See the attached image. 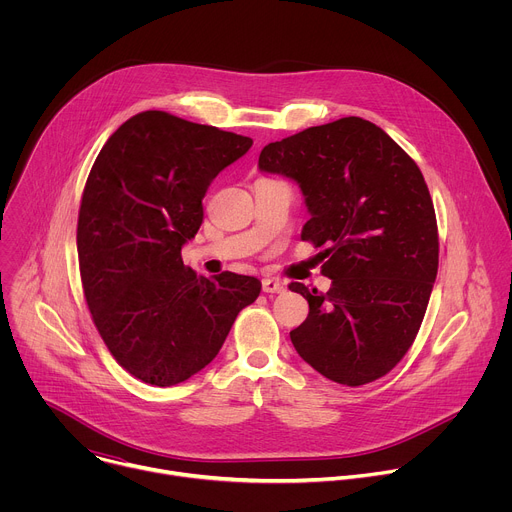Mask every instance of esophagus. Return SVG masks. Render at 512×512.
Returning <instances> with one entry per match:
<instances>
[{"mask_svg": "<svg viewBox=\"0 0 512 512\" xmlns=\"http://www.w3.org/2000/svg\"><path fill=\"white\" fill-rule=\"evenodd\" d=\"M263 291H265V294H283L285 283L281 279L267 277V279H263Z\"/></svg>", "mask_w": 512, "mask_h": 512, "instance_id": "1", "label": "esophagus"}]
</instances>
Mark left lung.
Returning <instances> with one entry per match:
<instances>
[{"mask_svg":"<svg viewBox=\"0 0 512 512\" xmlns=\"http://www.w3.org/2000/svg\"><path fill=\"white\" fill-rule=\"evenodd\" d=\"M259 170L294 180L320 251L326 294L289 283L310 314L289 332L326 379L358 387L387 375L411 348L437 275L435 210L417 164L360 117L308 127L261 150Z\"/></svg>","mask_w":512,"mask_h":512,"instance_id":"8db88e82","label":"left lung"}]
</instances>
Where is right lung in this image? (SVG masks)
Returning a JSON list of instances; mask_svg holds the SVG:
<instances>
[{
	"label": "right lung",
	"mask_w": 512,
	"mask_h": 512,
	"mask_svg": "<svg viewBox=\"0 0 512 512\" xmlns=\"http://www.w3.org/2000/svg\"><path fill=\"white\" fill-rule=\"evenodd\" d=\"M251 137L164 111L127 119L103 145L85 184L77 249L93 322L135 379L178 385L221 350L261 281L196 275L182 247L202 225L210 182Z\"/></svg>",
	"instance_id": "right-lung-1"
}]
</instances>
